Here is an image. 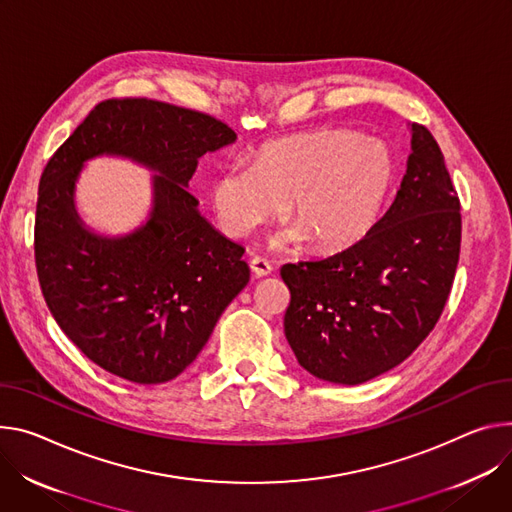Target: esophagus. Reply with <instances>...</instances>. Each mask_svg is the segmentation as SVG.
<instances>
[{"mask_svg":"<svg viewBox=\"0 0 512 512\" xmlns=\"http://www.w3.org/2000/svg\"><path fill=\"white\" fill-rule=\"evenodd\" d=\"M249 267H251L255 277H267L273 271L271 263L267 259H263V257H257V255L249 259Z\"/></svg>","mask_w":512,"mask_h":512,"instance_id":"esophagus-1","label":"esophagus"}]
</instances>
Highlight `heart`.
I'll use <instances>...</instances> for the list:
<instances>
[{
    "label": "heart",
    "mask_w": 512,
    "mask_h": 512,
    "mask_svg": "<svg viewBox=\"0 0 512 512\" xmlns=\"http://www.w3.org/2000/svg\"><path fill=\"white\" fill-rule=\"evenodd\" d=\"M394 179L390 151L347 128H322L259 147L251 165H228L212 181L220 228L247 239L288 202L292 226L273 239L286 247L308 239L335 251L361 241L376 224Z\"/></svg>",
    "instance_id": "1"
}]
</instances>
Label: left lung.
<instances>
[{
    "mask_svg": "<svg viewBox=\"0 0 512 512\" xmlns=\"http://www.w3.org/2000/svg\"><path fill=\"white\" fill-rule=\"evenodd\" d=\"M406 173L388 212L341 253L288 263L284 333L318 380L357 386L400 365L445 308L459 261V198L443 153L410 124Z\"/></svg>",
    "mask_w": 512,
    "mask_h": 512,
    "instance_id": "obj_1",
    "label": "left lung"
}]
</instances>
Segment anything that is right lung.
<instances>
[{
	"label": "right lung",
	"instance_id": "right-lung-1",
	"mask_svg": "<svg viewBox=\"0 0 512 512\" xmlns=\"http://www.w3.org/2000/svg\"><path fill=\"white\" fill-rule=\"evenodd\" d=\"M235 141V130L196 110L106 100L46 163L34 222L40 290L61 331L110 374L134 384L177 378L249 284L245 249L188 192L198 159ZM100 154L160 173L148 222L124 238L96 236L74 210L78 171Z\"/></svg>",
	"mask_w": 512,
	"mask_h": 512
}]
</instances>
